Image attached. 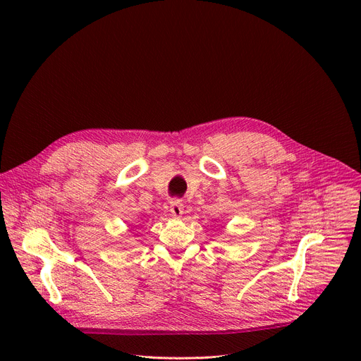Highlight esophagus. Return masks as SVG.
Instances as JSON below:
<instances>
[{
    "label": "esophagus",
    "mask_w": 361,
    "mask_h": 361,
    "mask_svg": "<svg viewBox=\"0 0 361 361\" xmlns=\"http://www.w3.org/2000/svg\"><path fill=\"white\" fill-rule=\"evenodd\" d=\"M170 213L173 217H181V214L184 213V205L180 200H173L170 202Z\"/></svg>",
    "instance_id": "34e87169"
}]
</instances>
